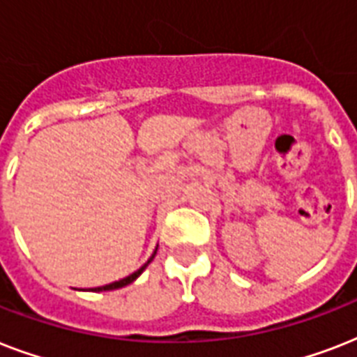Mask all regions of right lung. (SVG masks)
Masks as SVG:
<instances>
[{"label":"right lung","instance_id":"obj_1","mask_svg":"<svg viewBox=\"0 0 357 357\" xmlns=\"http://www.w3.org/2000/svg\"><path fill=\"white\" fill-rule=\"evenodd\" d=\"M157 252V250H155ZM155 252H153V255H151L150 257V261L153 259V257H155ZM150 261H148V263H150ZM148 263H146V265H142L139 268V271L137 272H133V274H129L128 278H123V280H120V282H114V283H109V285H103V287H96L94 289V291H113V289H120V287H126V285H128V283H131V282H135V280H137V278L140 276V272L144 271L146 266H148Z\"/></svg>","mask_w":357,"mask_h":357}]
</instances>
